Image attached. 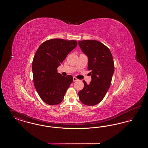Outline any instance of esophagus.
Returning <instances> with one entry per match:
<instances>
[{
  "instance_id": "obj_1",
  "label": "esophagus",
  "mask_w": 148,
  "mask_h": 148,
  "mask_svg": "<svg viewBox=\"0 0 148 148\" xmlns=\"http://www.w3.org/2000/svg\"><path fill=\"white\" fill-rule=\"evenodd\" d=\"M73 82H76V81L78 80V79L75 77H73Z\"/></svg>"
}]
</instances>
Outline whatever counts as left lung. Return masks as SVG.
I'll list each match as a JSON object with an SVG mask.
<instances>
[{"instance_id": "1", "label": "left lung", "mask_w": 148, "mask_h": 148, "mask_svg": "<svg viewBox=\"0 0 148 148\" xmlns=\"http://www.w3.org/2000/svg\"><path fill=\"white\" fill-rule=\"evenodd\" d=\"M82 52L88 58V70L92 80L89 84L83 80L84 88L78 92L80 100L85 105L99 103L110 88L114 71V63L109 49L97 40L79 41Z\"/></svg>"}]
</instances>
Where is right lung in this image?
Returning a JSON list of instances; mask_svg holds the SVG:
<instances>
[{
	"instance_id": "obj_1",
	"label": "right lung",
	"mask_w": 148,
	"mask_h": 148,
	"mask_svg": "<svg viewBox=\"0 0 148 148\" xmlns=\"http://www.w3.org/2000/svg\"><path fill=\"white\" fill-rule=\"evenodd\" d=\"M77 46L75 40L52 39L42 42L36 50L32 63L33 82L36 92L46 104L56 106L63 101L73 77L62 76L57 68Z\"/></svg>"
}]
</instances>
